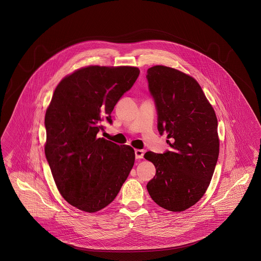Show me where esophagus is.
<instances>
[{"mask_svg": "<svg viewBox=\"0 0 261 261\" xmlns=\"http://www.w3.org/2000/svg\"><path fill=\"white\" fill-rule=\"evenodd\" d=\"M135 155H136V159H143L144 151L143 150H140V149H136L135 150Z\"/></svg>", "mask_w": 261, "mask_h": 261, "instance_id": "34e87169", "label": "esophagus"}]
</instances>
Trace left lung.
Wrapping results in <instances>:
<instances>
[{"instance_id": "8db88e82", "label": "left lung", "mask_w": 261, "mask_h": 261, "mask_svg": "<svg viewBox=\"0 0 261 261\" xmlns=\"http://www.w3.org/2000/svg\"><path fill=\"white\" fill-rule=\"evenodd\" d=\"M160 135L168 134L171 151L148 152L156 169L147 184L153 202L170 211L190 208L210 186L219 156L218 121L197 81L179 70L154 66L147 70Z\"/></svg>"}]
</instances>
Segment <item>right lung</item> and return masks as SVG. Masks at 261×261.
<instances>
[{
    "label": "right lung",
    "mask_w": 261,
    "mask_h": 261,
    "mask_svg": "<svg viewBox=\"0 0 261 261\" xmlns=\"http://www.w3.org/2000/svg\"><path fill=\"white\" fill-rule=\"evenodd\" d=\"M140 75L136 67L89 66L58 84L45 115V155L60 194L96 212L114 200L133 168L132 147L98 138Z\"/></svg>",
    "instance_id": "add662e5"
}]
</instances>
